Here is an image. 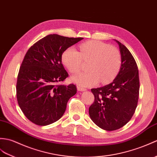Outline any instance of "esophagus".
Here are the masks:
<instances>
[{
    "mask_svg": "<svg viewBox=\"0 0 157 157\" xmlns=\"http://www.w3.org/2000/svg\"><path fill=\"white\" fill-rule=\"evenodd\" d=\"M77 89L78 91H80V92H84V91H86V89L84 88V87H80V86H78Z\"/></svg>",
    "mask_w": 157,
    "mask_h": 157,
    "instance_id": "obj_1",
    "label": "esophagus"
}]
</instances>
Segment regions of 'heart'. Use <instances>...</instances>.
I'll use <instances>...</instances> for the list:
<instances>
[{"instance_id": "heart-1", "label": "heart", "mask_w": 157, "mask_h": 157, "mask_svg": "<svg viewBox=\"0 0 157 157\" xmlns=\"http://www.w3.org/2000/svg\"><path fill=\"white\" fill-rule=\"evenodd\" d=\"M80 52L74 47H69L62 56L64 65L71 73L82 67L83 59L92 60L89 71L80 72L72 77L74 83L82 87L96 85L98 82H106L118 72L121 65V56L117 49L101 41H91L79 46Z\"/></svg>"}]
</instances>
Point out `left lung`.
Returning a JSON list of instances; mask_svg holds the SVG:
<instances>
[{"instance_id": "left-lung-1", "label": "left lung", "mask_w": 157, "mask_h": 157, "mask_svg": "<svg viewBox=\"0 0 157 157\" xmlns=\"http://www.w3.org/2000/svg\"><path fill=\"white\" fill-rule=\"evenodd\" d=\"M115 41L121 56L120 71L109 84L91 90L94 101L89 108L92 121L108 131L119 129L130 121L137 106L140 88L138 70L132 55L125 45Z\"/></svg>"}]
</instances>
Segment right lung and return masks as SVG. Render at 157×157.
<instances>
[{
  "label": "right lung",
  "mask_w": 157,
  "mask_h": 157,
  "mask_svg": "<svg viewBox=\"0 0 157 157\" xmlns=\"http://www.w3.org/2000/svg\"><path fill=\"white\" fill-rule=\"evenodd\" d=\"M83 39L49 35L25 54L17 77V98L22 112L33 123L49 125L63 115L77 89L72 83H60L68 77L61 63L62 54Z\"/></svg>",
  "instance_id": "obj_1"
}]
</instances>
